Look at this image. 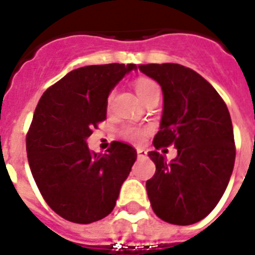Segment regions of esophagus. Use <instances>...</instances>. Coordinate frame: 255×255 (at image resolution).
Here are the masks:
<instances>
[{
    "label": "esophagus",
    "mask_w": 255,
    "mask_h": 255,
    "mask_svg": "<svg viewBox=\"0 0 255 255\" xmlns=\"http://www.w3.org/2000/svg\"><path fill=\"white\" fill-rule=\"evenodd\" d=\"M147 151L145 149H143V148H137V157L139 159H144V157H147Z\"/></svg>",
    "instance_id": "34e87169"
}]
</instances>
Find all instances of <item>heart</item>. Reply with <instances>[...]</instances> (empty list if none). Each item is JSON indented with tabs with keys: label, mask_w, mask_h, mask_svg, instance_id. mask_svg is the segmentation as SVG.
Instances as JSON below:
<instances>
[{
	"label": "heart",
	"mask_w": 255,
	"mask_h": 255,
	"mask_svg": "<svg viewBox=\"0 0 255 255\" xmlns=\"http://www.w3.org/2000/svg\"><path fill=\"white\" fill-rule=\"evenodd\" d=\"M157 90H159L157 85L151 79L143 78V79H139L136 82V92H137V95L140 96L141 100H144L149 94H152L153 91H157ZM145 135H147V131L143 129V128L126 127L123 129V136L132 143H141Z\"/></svg>",
	"instance_id": "1"
}]
</instances>
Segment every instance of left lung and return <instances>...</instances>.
Listing matches in <instances>:
<instances>
[{"instance_id":"8db88e82","label":"left lung","mask_w":255,"mask_h":255,"mask_svg":"<svg viewBox=\"0 0 255 255\" xmlns=\"http://www.w3.org/2000/svg\"><path fill=\"white\" fill-rule=\"evenodd\" d=\"M163 91V116L153 139L156 149L173 144L177 156L151 151L156 172L148 180V198L157 217L173 225L205 218L221 200L236 160L229 110L214 87L177 63L139 65Z\"/></svg>"}]
</instances>
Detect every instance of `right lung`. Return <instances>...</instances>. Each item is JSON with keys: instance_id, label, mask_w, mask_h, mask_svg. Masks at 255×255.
<instances>
[{"instance_id": "add662e5", "label": "right lung", "mask_w": 255, "mask_h": 255, "mask_svg": "<svg viewBox=\"0 0 255 255\" xmlns=\"http://www.w3.org/2000/svg\"><path fill=\"white\" fill-rule=\"evenodd\" d=\"M136 65L85 66L66 74L38 102L26 136L30 169L49 206L67 221L91 224L111 213L137 153L114 141L107 153L87 139L107 116L108 95Z\"/></svg>"}]
</instances>
